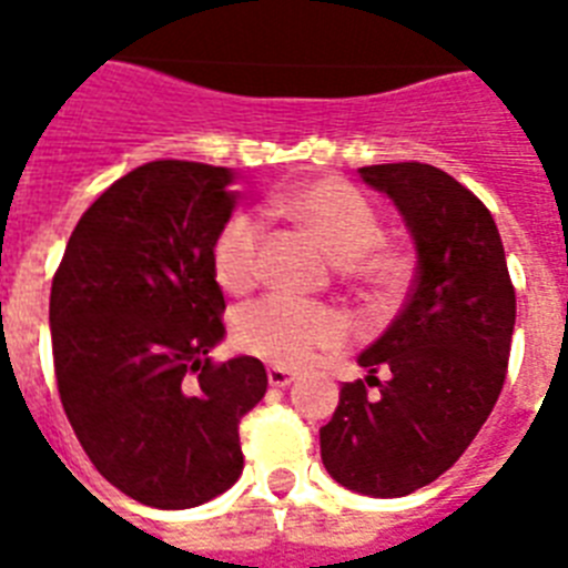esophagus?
<instances>
[{
    "label": "esophagus",
    "mask_w": 568,
    "mask_h": 568,
    "mask_svg": "<svg viewBox=\"0 0 568 568\" xmlns=\"http://www.w3.org/2000/svg\"><path fill=\"white\" fill-rule=\"evenodd\" d=\"M294 377H297V374H294L292 368H283V365H271V368H267V383H271V386H288Z\"/></svg>",
    "instance_id": "1"
}]
</instances>
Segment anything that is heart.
Returning a JSON list of instances; mask_svg holds the SVG:
<instances>
[{
	"instance_id": "1",
	"label": "heart",
	"mask_w": 568,
	"mask_h": 568,
	"mask_svg": "<svg viewBox=\"0 0 568 568\" xmlns=\"http://www.w3.org/2000/svg\"><path fill=\"white\" fill-rule=\"evenodd\" d=\"M294 223L312 232L356 292L374 303L395 301L413 276V253L383 239V221L374 203L351 182L324 176L280 200ZM265 223L239 212L212 241V274L223 292L241 294L258 280ZM235 345L276 365H303L321 351H336L351 338L342 312L324 303H306L267 294L235 312Z\"/></svg>"
}]
</instances>
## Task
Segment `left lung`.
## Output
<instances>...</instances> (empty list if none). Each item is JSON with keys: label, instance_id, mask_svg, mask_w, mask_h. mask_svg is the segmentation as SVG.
<instances>
[{"label": "left lung", "instance_id": "left-lung-1", "mask_svg": "<svg viewBox=\"0 0 568 568\" xmlns=\"http://www.w3.org/2000/svg\"><path fill=\"white\" fill-rule=\"evenodd\" d=\"M359 173L400 209L418 267L404 310L359 356L368 377L338 392L321 427V459L354 493L400 498L448 471L493 413L507 377L516 288L493 214L466 185L422 162Z\"/></svg>", "mask_w": 568, "mask_h": 568}]
</instances>
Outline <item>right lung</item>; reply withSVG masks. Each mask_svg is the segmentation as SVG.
<instances>
[{
    "instance_id": "1",
    "label": "right lung",
    "mask_w": 568,
    "mask_h": 568,
    "mask_svg": "<svg viewBox=\"0 0 568 568\" xmlns=\"http://www.w3.org/2000/svg\"><path fill=\"white\" fill-rule=\"evenodd\" d=\"M230 182L212 164H141L82 214L52 276V359L75 439L111 486L159 510L239 480V424L267 392L256 356H209L226 333L212 241L235 209Z\"/></svg>"
}]
</instances>
